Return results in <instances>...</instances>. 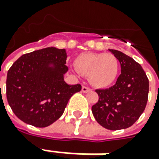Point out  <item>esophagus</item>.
Masks as SVG:
<instances>
[{"label":"esophagus","mask_w":159,"mask_h":159,"mask_svg":"<svg viewBox=\"0 0 159 159\" xmlns=\"http://www.w3.org/2000/svg\"><path fill=\"white\" fill-rule=\"evenodd\" d=\"M82 91H83L84 93H89V92H91V91H92V89H91L90 88L86 87V86H83V88H82Z\"/></svg>","instance_id":"1"}]
</instances>
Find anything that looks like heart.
Returning a JSON list of instances; mask_svg holds the SVG:
<instances>
[{
	"instance_id": "b5f03b06",
	"label": "heart",
	"mask_w": 159,
	"mask_h": 159,
	"mask_svg": "<svg viewBox=\"0 0 159 159\" xmlns=\"http://www.w3.org/2000/svg\"><path fill=\"white\" fill-rule=\"evenodd\" d=\"M76 70L89 76L90 84L99 88L109 86L116 80L119 63L112 54L87 52L80 54L75 60Z\"/></svg>"
}]
</instances>
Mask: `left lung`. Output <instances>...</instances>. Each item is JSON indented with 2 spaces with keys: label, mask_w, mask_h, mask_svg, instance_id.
Listing matches in <instances>:
<instances>
[{
  "label": "left lung",
  "mask_w": 159,
  "mask_h": 159,
  "mask_svg": "<svg viewBox=\"0 0 159 159\" xmlns=\"http://www.w3.org/2000/svg\"><path fill=\"white\" fill-rule=\"evenodd\" d=\"M121 65L116 84L97 89L99 100L92 113L102 127L111 130L129 128L142 115L148 101L149 80L141 65L116 49H109Z\"/></svg>",
  "instance_id": "8db88e82"
}]
</instances>
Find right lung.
Wrapping results in <instances>:
<instances>
[{"mask_svg": "<svg viewBox=\"0 0 159 159\" xmlns=\"http://www.w3.org/2000/svg\"><path fill=\"white\" fill-rule=\"evenodd\" d=\"M66 59V49L49 47L14 62L7 71V99L19 119L43 128L61 117L70 98L82 89L65 83Z\"/></svg>", "mask_w": 159, "mask_h": 159, "instance_id": "right-lung-1", "label": "right lung"}]
</instances>
